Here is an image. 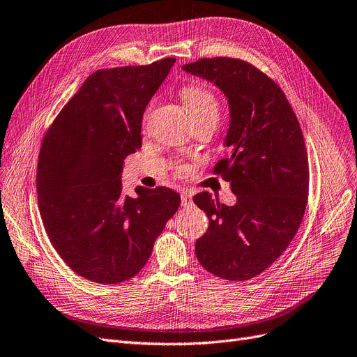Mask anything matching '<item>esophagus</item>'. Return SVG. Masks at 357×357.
<instances>
[{
    "label": "esophagus",
    "instance_id": "1",
    "mask_svg": "<svg viewBox=\"0 0 357 357\" xmlns=\"http://www.w3.org/2000/svg\"><path fill=\"white\" fill-rule=\"evenodd\" d=\"M181 204H182L183 207H188V206H191V204H192V198H191V195H188L187 192H183V194L181 195Z\"/></svg>",
    "mask_w": 357,
    "mask_h": 357
}]
</instances>
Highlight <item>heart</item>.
I'll use <instances>...</instances> for the list:
<instances>
[{"mask_svg":"<svg viewBox=\"0 0 357 357\" xmlns=\"http://www.w3.org/2000/svg\"><path fill=\"white\" fill-rule=\"evenodd\" d=\"M181 95L195 119L206 116L217 118V115H219V102H217L214 93L206 86L191 83L182 89Z\"/></svg>","mask_w":357,"mask_h":357,"instance_id":"b5f03b06","label":"heart"}]
</instances>
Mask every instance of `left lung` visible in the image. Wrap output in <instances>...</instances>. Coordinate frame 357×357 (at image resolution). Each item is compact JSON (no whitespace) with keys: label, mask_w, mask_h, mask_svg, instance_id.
<instances>
[{"label":"left lung","mask_w":357,"mask_h":357,"mask_svg":"<svg viewBox=\"0 0 357 357\" xmlns=\"http://www.w3.org/2000/svg\"><path fill=\"white\" fill-rule=\"evenodd\" d=\"M182 70L215 84L227 99L230 151L214 174L236 195L235 206L208 192L194 197L208 217L195 255L211 274L243 282L284 252L303 219L309 166L302 130L283 90L246 61L201 58Z\"/></svg>","instance_id":"left-lung-1"}]
</instances>
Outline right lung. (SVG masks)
I'll return each mask as SVG.
<instances>
[{"mask_svg": "<svg viewBox=\"0 0 357 357\" xmlns=\"http://www.w3.org/2000/svg\"><path fill=\"white\" fill-rule=\"evenodd\" d=\"M175 58L93 73L42 142L36 191L46 234L67 266L93 283L140 271L181 206L174 190L122 194L123 159L142 147L146 107Z\"/></svg>", "mask_w": 357, "mask_h": 357, "instance_id": "right-lung-1", "label": "right lung"}]
</instances>
